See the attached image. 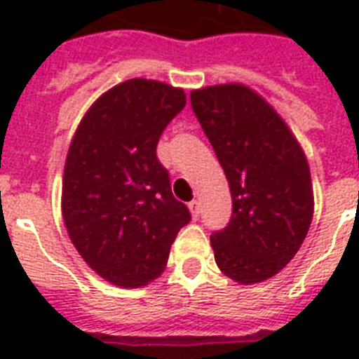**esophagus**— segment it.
<instances>
[{"label":"esophagus","instance_id":"esophagus-1","mask_svg":"<svg viewBox=\"0 0 359 359\" xmlns=\"http://www.w3.org/2000/svg\"><path fill=\"white\" fill-rule=\"evenodd\" d=\"M188 208H190L191 218H194V219L199 218V212H201V207H199V201H190V203H188Z\"/></svg>","mask_w":359,"mask_h":359}]
</instances>
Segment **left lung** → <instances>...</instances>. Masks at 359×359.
Returning a JSON list of instances; mask_svg holds the SVG:
<instances>
[{"label":"left lung","instance_id":"1","mask_svg":"<svg viewBox=\"0 0 359 359\" xmlns=\"http://www.w3.org/2000/svg\"><path fill=\"white\" fill-rule=\"evenodd\" d=\"M233 197V216L210 236L216 264L236 283L281 272L313 219L309 163L285 121L253 89L222 83L190 93Z\"/></svg>","mask_w":359,"mask_h":359}]
</instances>
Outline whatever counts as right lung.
<instances>
[{
	"instance_id": "add662e5",
	"label": "right lung",
	"mask_w": 359,
	"mask_h": 359,
	"mask_svg": "<svg viewBox=\"0 0 359 359\" xmlns=\"http://www.w3.org/2000/svg\"><path fill=\"white\" fill-rule=\"evenodd\" d=\"M184 106L180 87L126 80L95 100L70 141L65 225L81 259L117 287L137 289L156 279L191 219L156 158L160 135Z\"/></svg>"
}]
</instances>
